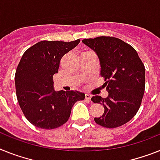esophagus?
<instances>
[{"mask_svg": "<svg viewBox=\"0 0 160 160\" xmlns=\"http://www.w3.org/2000/svg\"><path fill=\"white\" fill-rule=\"evenodd\" d=\"M85 97H86V99H87V100H91V95H90V94H86L85 95Z\"/></svg>", "mask_w": 160, "mask_h": 160, "instance_id": "1", "label": "esophagus"}]
</instances>
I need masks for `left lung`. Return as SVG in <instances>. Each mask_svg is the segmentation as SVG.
I'll use <instances>...</instances> for the list:
<instances>
[{"instance_id": "8db88e82", "label": "left lung", "mask_w": 160, "mask_h": 160, "mask_svg": "<svg viewBox=\"0 0 160 160\" xmlns=\"http://www.w3.org/2000/svg\"><path fill=\"white\" fill-rule=\"evenodd\" d=\"M84 44L99 59L101 76L108 92L107 98L95 95L91 101L103 105L104 112L96 124L117 128L130 121L138 111L145 91V66L131 45L110 36L84 39Z\"/></svg>"}]
</instances>
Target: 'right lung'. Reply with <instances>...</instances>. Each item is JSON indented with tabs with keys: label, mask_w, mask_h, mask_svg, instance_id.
Segmentation results:
<instances>
[{
	"label": "right lung",
	"mask_w": 160,
	"mask_h": 160,
	"mask_svg": "<svg viewBox=\"0 0 160 160\" xmlns=\"http://www.w3.org/2000/svg\"><path fill=\"white\" fill-rule=\"evenodd\" d=\"M79 42L40 41L22 57L15 73L17 99L26 118L35 126L44 129L61 126L69 120L73 104L85 99V94L78 91L53 88V75L58 73L61 58Z\"/></svg>",
	"instance_id": "1"
}]
</instances>
